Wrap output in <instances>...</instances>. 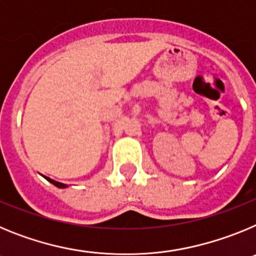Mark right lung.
Here are the masks:
<instances>
[{
	"label": "right lung",
	"instance_id": "1",
	"mask_svg": "<svg viewBox=\"0 0 256 256\" xmlns=\"http://www.w3.org/2000/svg\"><path fill=\"white\" fill-rule=\"evenodd\" d=\"M46 178L47 180H48V182H51L52 184H54V186H56V187H58V188H66V184H65V183H61V182H56V180H51V178H48V177H44Z\"/></svg>",
	"mask_w": 256,
	"mask_h": 256
}]
</instances>
